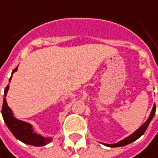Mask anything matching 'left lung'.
<instances>
[{
  "mask_svg": "<svg viewBox=\"0 0 158 158\" xmlns=\"http://www.w3.org/2000/svg\"><path fill=\"white\" fill-rule=\"evenodd\" d=\"M155 113H156V105L153 106V109H152V110H151V112H150V115H149V117H148V120L141 126L139 129H137L134 133L131 134V135H129L128 137L127 138H125L124 140H122V141H118V142H117V143H115V144H106V143H102L103 145H105L107 147H111V148H115V147H123V146H126L127 144H129V143H131V142H133V141H136L137 139H139L140 137H141L142 134L145 133V131H146V129L148 127V125H149V123H150V121L152 120L153 118V117H154Z\"/></svg>",
  "mask_w": 158,
  "mask_h": 158,
  "instance_id": "8db88e82",
  "label": "left lung"
}]
</instances>
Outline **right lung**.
<instances>
[{
    "label": "right lung",
    "instance_id": "1",
    "mask_svg": "<svg viewBox=\"0 0 158 158\" xmlns=\"http://www.w3.org/2000/svg\"><path fill=\"white\" fill-rule=\"evenodd\" d=\"M17 67L12 71V74L15 72H17ZM12 74H11V77L10 78L9 82H10ZM9 87L10 86L8 85L5 87V90H4V99L3 103H2V118H3L5 124L7 125L8 128L10 130L12 134L17 138V140L21 141L24 143H26V144H29V145L40 147V146H45V145L48 144L53 140L52 138H49V137L45 138L40 134H36L31 124L22 121V120L17 119L14 117L13 112H12L10 108L8 106V103L6 101V96H7Z\"/></svg>",
    "mask_w": 158,
    "mask_h": 158
}]
</instances>
